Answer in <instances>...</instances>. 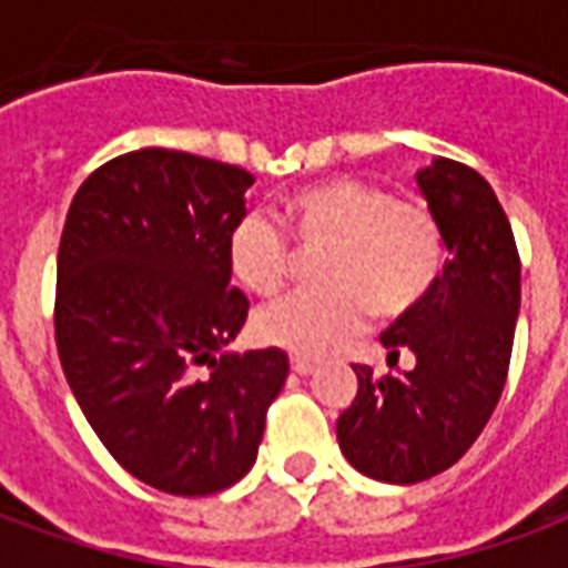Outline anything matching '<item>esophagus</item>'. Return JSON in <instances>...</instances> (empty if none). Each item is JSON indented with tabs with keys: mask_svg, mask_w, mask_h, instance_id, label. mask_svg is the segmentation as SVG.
<instances>
[{
	"mask_svg": "<svg viewBox=\"0 0 568 568\" xmlns=\"http://www.w3.org/2000/svg\"><path fill=\"white\" fill-rule=\"evenodd\" d=\"M292 371H295L297 377H310L313 371H316V362H310V358L292 356Z\"/></svg>",
	"mask_w": 568,
	"mask_h": 568,
	"instance_id": "1",
	"label": "esophagus"
}]
</instances>
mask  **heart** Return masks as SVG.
<instances>
[{"label": "heart", "mask_w": 568, "mask_h": 568, "mask_svg": "<svg viewBox=\"0 0 568 568\" xmlns=\"http://www.w3.org/2000/svg\"><path fill=\"white\" fill-rule=\"evenodd\" d=\"M297 248L313 252L322 285L295 292L255 316V337L295 356L320 358L344 346L374 310L405 316L435 288L444 267V234L423 200L393 197L362 179H328L297 187L283 203ZM236 280L255 295H276L292 273V243L264 212H246L227 234Z\"/></svg>", "instance_id": "1"}]
</instances>
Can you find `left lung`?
Returning a JSON list of instances; mask_svg holds the SVG:
<instances>
[{
    "instance_id": "1",
    "label": "left lung",
    "mask_w": 568,
    "mask_h": 568,
    "mask_svg": "<svg viewBox=\"0 0 568 568\" xmlns=\"http://www.w3.org/2000/svg\"><path fill=\"white\" fill-rule=\"evenodd\" d=\"M417 185L450 258L426 301L381 334L389 368L402 353L417 365L389 377L353 365L358 393L337 419L346 463L383 484H417L463 459L499 405L520 313V258L487 179L438 158Z\"/></svg>"
}]
</instances>
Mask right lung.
Listing matches in <instances>:
<instances>
[{"mask_svg":"<svg viewBox=\"0 0 568 568\" xmlns=\"http://www.w3.org/2000/svg\"><path fill=\"white\" fill-rule=\"evenodd\" d=\"M255 179L187 151L140 149L84 179L57 252L54 332L69 389L105 450L142 484L210 496L246 475L283 349L227 353L248 301L227 234ZM210 361V378L190 371Z\"/></svg>","mask_w":568,"mask_h":568,"instance_id":"right-lung-1","label":"right lung"}]
</instances>
